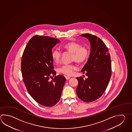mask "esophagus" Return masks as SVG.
<instances>
[{"instance_id":"1","label":"esophagus","mask_w":132,"mask_h":132,"mask_svg":"<svg viewBox=\"0 0 132 132\" xmlns=\"http://www.w3.org/2000/svg\"><path fill=\"white\" fill-rule=\"evenodd\" d=\"M65 78H66V79L67 80H68V79H70V77H69V76H66V77H65Z\"/></svg>"}]
</instances>
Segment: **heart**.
<instances>
[{
    "instance_id": "heart-1",
    "label": "heart",
    "mask_w": 132,
    "mask_h": 132,
    "mask_svg": "<svg viewBox=\"0 0 132 132\" xmlns=\"http://www.w3.org/2000/svg\"><path fill=\"white\" fill-rule=\"evenodd\" d=\"M63 48L72 53V60L79 63L86 61L88 58L89 51L86 46H81L78 42H71L66 43L62 46ZM62 51L59 49H54L52 52L51 56L54 62L58 63L62 57ZM78 69V66L75 64H66L59 68L58 72L67 75H71L75 70Z\"/></svg>"
}]
</instances>
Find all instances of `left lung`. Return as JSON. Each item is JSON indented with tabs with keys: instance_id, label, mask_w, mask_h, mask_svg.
<instances>
[{
	"instance_id": "8db88e82",
	"label": "left lung",
	"mask_w": 132,
	"mask_h": 132,
	"mask_svg": "<svg viewBox=\"0 0 132 132\" xmlns=\"http://www.w3.org/2000/svg\"><path fill=\"white\" fill-rule=\"evenodd\" d=\"M80 36L88 39L91 50L88 59L81 70L88 78H77L78 84L76 92L84 102H92L102 96L108 86L111 75L110 54L100 38L89 33Z\"/></svg>"
}]
</instances>
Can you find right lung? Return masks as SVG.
<instances>
[{"mask_svg": "<svg viewBox=\"0 0 132 132\" xmlns=\"http://www.w3.org/2000/svg\"><path fill=\"white\" fill-rule=\"evenodd\" d=\"M59 39L36 35L27 44L22 56L21 70L23 80L30 95L46 107L55 105L61 98L66 78L55 76L52 49Z\"/></svg>", "mask_w": 132, "mask_h": 132, "instance_id": "right-lung-1", "label": "right lung"}]
</instances>
